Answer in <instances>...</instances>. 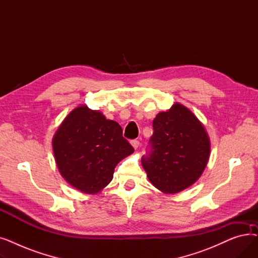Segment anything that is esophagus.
<instances>
[{
  "instance_id": "1",
  "label": "esophagus",
  "mask_w": 258,
  "mask_h": 258,
  "mask_svg": "<svg viewBox=\"0 0 258 258\" xmlns=\"http://www.w3.org/2000/svg\"><path fill=\"white\" fill-rule=\"evenodd\" d=\"M131 144L133 145V147L135 148V150H137V148H138V147H139V145H140V142H139L138 140H132Z\"/></svg>"
}]
</instances>
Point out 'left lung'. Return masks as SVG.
Instances as JSON below:
<instances>
[{"mask_svg": "<svg viewBox=\"0 0 258 258\" xmlns=\"http://www.w3.org/2000/svg\"><path fill=\"white\" fill-rule=\"evenodd\" d=\"M150 152L141 163L151 183L164 194H178L198 181L210 154L208 134L181 103L160 112L153 121Z\"/></svg>", "mask_w": 258, "mask_h": 258, "instance_id": "8db88e82", "label": "left lung"}]
</instances>
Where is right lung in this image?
I'll use <instances>...</instances> for the list:
<instances>
[{"mask_svg": "<svg viewBox=\"0 0 258 258\" xmlns=\"http://www.w3.org/2000/svg\"><path fill=\"white\" fill-rule=\"evenodd\" d=\"M52 146L62 178L87 195L101 191L112 181L116 165L134 153L117 122L87 105L64 118Z\"/></svg>", "mask_w": 258, "mask_h": 258, "instance_id": "add662e5", "label": "right lung"}]
</instances>
